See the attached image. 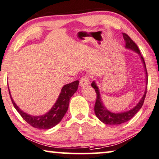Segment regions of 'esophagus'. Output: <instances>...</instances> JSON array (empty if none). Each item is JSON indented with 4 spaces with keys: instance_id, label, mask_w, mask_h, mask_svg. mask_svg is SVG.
I'll use <instances>...</instances> for the list:
<instances>
[{
    "instance_id": "1",
    "label": "esophagus",
    "mask_w": 159,
    "mask_h": 159,
    "mask_svg": "<svg viewBox=\"0 0 159 159\" xmlns=\"http://www.w3.org/2000/svg\"><path fill=\"white\" fill-rule=\"evenodd\" d=\"M89 84V78L88 76H84L80 80V87H86Z\"/></svg>"
}]
</instances>
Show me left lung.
I'll list each match as a JSON object with an SVG mask.
<instances>
[{"label": "left lung", "instance_id": "obj_1", "mask_svg": "<svg viewBox=\"0 0 159 159\" xmlns=\"http://www.w3.org/2000/svg\"><path fill=\"white\" fill-rule=\"evenodd\" d=\"M123 36H124V41L125 43V48L127 49H131L134 52H136V53H138L139 56H140L141 60L143 64L144 69L146 71V88L145 91H144L143 96H142L141 100L138 104L136 106H134L132 109L124 111V112H120V113H113L111 112L109 110H108L107 108L105 107V106L103 105V103L102 100H101V97L100 94V91H99L98 87L97 86V84L96 82L93 81L92 82L91 86L96 91V93L97 95V98L96 101V103H95L94 106V111L96 113V116L97 118H98L101 121H102L103 124H108V125H118V124H121L129 121V120H131V118L136 114L137 112L141 109V108L143 106V103L144 102V99H145L146 91H147V84H148V75H147V70H146V67L145 64V61L143 56L141 55V52L139 51V49L137 46V45L132 41L131 38L129 35L125 34H123Z\"/></svg>", "mask_w": 159, "mask_h": 159}]
</instances>
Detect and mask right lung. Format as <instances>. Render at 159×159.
Here are the masks:
<instances>
[{
  "mask_svg": "<svg viewBox=\"0 0 159 159\" xmlns=\"http://www.w3.org/2000/svg\"><path fill=\"white\" fill-rule=\"evenodd\" d=\"M79 84V80H75L63 86L61 93L53 107L48 111V112L41 116H31L23 111L14 102L11 97L10 90H8L14 107L28 124L36 129H50L58 124L65 116L68 111L70 99L76 92Z\"/></svg>",
  "mask_w": 159,
  "mask_h": 159,
  "instance_id": "right-lung-1",
  "label": "right lung"
}]
</instances>
